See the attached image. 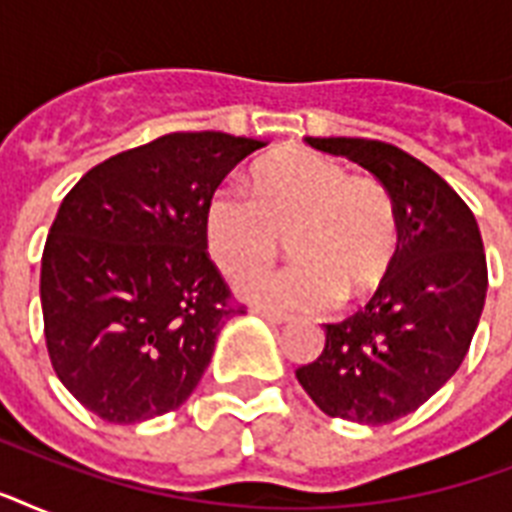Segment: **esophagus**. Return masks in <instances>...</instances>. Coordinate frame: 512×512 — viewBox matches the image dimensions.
<instances>
[{"label":"esophagus","instance_id":"1","mask_svg":"<svg viewBox=\"0 0 512 512\" xmlns=\"http://www.w3.org/2000/svg\"><path fill=\"white\" fill-rule=\"evenodd\" d=\"M255 316H260L263 321H268V324H287L289 316L287 313H276V311H268V308H255Z\"/></svg>","mask_w":512,"mask_h":512}]
</instances>
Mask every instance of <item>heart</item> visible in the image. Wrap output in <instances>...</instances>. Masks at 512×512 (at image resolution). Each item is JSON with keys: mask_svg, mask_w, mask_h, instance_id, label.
<instances>
[{"mask_svg": "<svg viewBox=\"0 0 512 512\" xmlns=\"http://www.w3.org/2000/svg\"><path fill=\"white\" fill-rule=\"evenodd\" d=\"M287 236L295 263L249 279L241 295L271 308L324 311L358 303L385 284L398 252V215L388 188L348 175L311 148H284L255 164L249 196L220 188L204 207V241L228 279L276 260Z\"/></svg>", "mask_w": 512, "mask_h": 512, "instance_id": "b5f03b06", "label": "heart"}]
</instances>
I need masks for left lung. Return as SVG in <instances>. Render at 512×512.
<instances>
[{"mask_svg": "<svg viewBox=\"0 0 512 512\" xmlns=\"http://www.w3.org/2000/svg\"><path fill=\"white\" fill-rule=\"evenodd\" d=\"M372 172L393 196L398 252L364 311L324 324V350L297 380L329 417L385 425L452 380L486 303V255L468 204L401 148L364 138H305Z\"/></svg>", "mask_w": 512, "mask_h": 512, "instance_id": "left-lung-1", "label": "left lung"}]
</instances>
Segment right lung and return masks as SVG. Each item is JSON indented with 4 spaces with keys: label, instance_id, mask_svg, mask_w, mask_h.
<instances>
[{
    "label": "right lung",
    "instance_id": "obj_1",
    "mask_svg": "<svg viewBox=\"0 0 512 512\" xmlns=\"http://www.w3.org/2000/svg\"><path fill=\"white\" fill-rule=\"evenodd\" d=\"M263 140L172 132L92 167L42 255L44 340L68 393L138 425L188 401L233 308L207 257L204 207Z\"/></svg>",
    "mask_w": 512,
    "mask_h": 512
}]
</instances>
